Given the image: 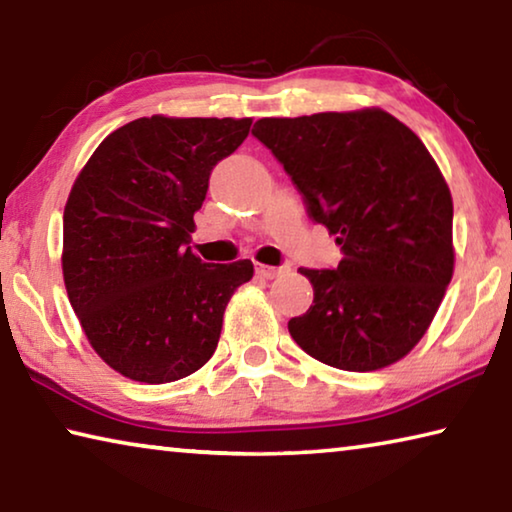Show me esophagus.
I'll return each instance as SVG.
<instances>
[{
    "label": "esophagus",
    "instance_id": "obj_1",
    "mask_svg": "<svg viewBox=\"0 0 512 512\" xmlns=\"http://www.w3.org/2000/svg\"><path fill=\"white\" fill-rule=\"evenodd\" d=\"M255 271L259 277H264V280H273V277L282 275L289 271V266H268V264H257Z\"/></svg>",
    "mask_w": 512,
    "mask_h": 512
}]
</instances>
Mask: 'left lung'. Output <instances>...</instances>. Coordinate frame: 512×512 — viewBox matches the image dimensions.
I'll use <instances>...</instances> for the list:
<instances>
[{"label": "left lung", "mask_w": 512, "mask_h": 512, "mask_svg": "<svg viewBox=\"0 0 512 512\" xmlns=\"http://www.w3.org/2000/svg\"><path fill=\"white\" fill-rule=\"evenodd\" d=\"M253 135L343 250L334 271L300 268L314 305L289 320L293 341L350 372L406 357L454 275V203L427 146L381 108L266 117Z\"/></svg>", "instance_id": "8db88e82"}]
</instances>
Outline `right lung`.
I'll return each mask as SVG.
<instances>
[{
	"instance_id": "add662e5",
	"label": "right lung",
	"mask_w": 512,
	"mask_h": 512,
	"mask_svg": "<svg viewBox=\"0 0 512 512\" xmlns=\"http://www.w3.org/2000/svg\"><path fill=\"white\" fill-rule=\"evenodd\" d=\"M253 119L140 117L85 162L63 214V277L94 352L112 370L167 384L203 368L223 314L253 277L250 259L205 264L192 253L214 164Z\"/></svg>"
}]
</instances>
